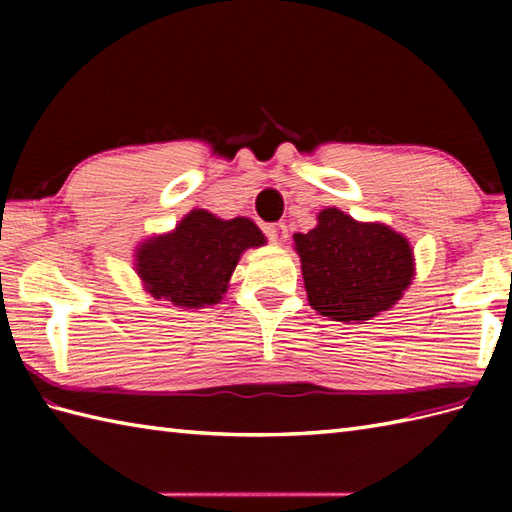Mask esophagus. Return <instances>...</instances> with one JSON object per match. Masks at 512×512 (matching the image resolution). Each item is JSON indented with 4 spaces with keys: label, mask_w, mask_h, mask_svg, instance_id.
I'll list each match as a JSON object with an SVG mask.
<instances>
[{
    "label": "esophagus",
    "mask_w": 512,
    "mask_h": 512,
    "mask_svg": "<svg viewBox=\"0 0 512 512\" xmlns=\"http://www.w3.org/2000/svg\"><path fill=\"white\" fill-rule=\"evenodd\" d=\"M266 237L273 244H284L288 239V228L284 224H270L266 226Z\"/></svg>",
    "instance_id": "34e87169"
}]
</instances>
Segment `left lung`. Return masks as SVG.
I'll return each mask as SVG.
<instances>
[{
    "mask_svg": "<svg viewBox=\"0 0 512 512\" xmlns=\"http://www.w3.org/2000/svg\"><path fill=\"white\" fill-rule=\"evenodd\" d=\"M310 306L334 321H367L389 310L413 277L407 239L383 224H361L339 209L295 235Z\"/></svg>",
    "mask_w": 512,
    "mask_h": 512,
    "instance_id": "1",
    "label": "left lung"
}]
</instances>
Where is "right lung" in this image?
<instances>
[{
    "label": "right lung",
    "mask_w": 512,
    "mask_h": 512,
    "mask_svg": "<svg viewBox=\"0 0 512 512\" xmlns=\"http://www.w3.org/2000/svg\"><path fill=\"white\" fill-rule=\"evenodd\" d=\"M266 239L246 220H220L195 209L169 235L149 239L138 250L136 270L147 292L173 306H213L228 288L239 255Z\"/></svg>",
    "instance_id": "add662e5"
}]
</instances>
